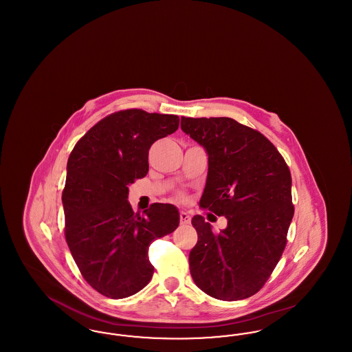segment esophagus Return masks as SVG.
I'll return each mask as SVG.
<instances>
[{
	"label": "esophagus",
	"instance_id": "obj_1",
	"mask_svg": "<svg viewBox=\"0 0 352 352\" xmlns=\"http://www.w3.org/2000/svg\"><path fill=\"white\" fill-rule=\"evenodd\" d=\"M179 219H181V224H190V221H191V217L188 215V212H186V211H181L179 212Z\"/></svg>",
	"mask_w": 352,
	"mask_h": 352
}]
</instances>
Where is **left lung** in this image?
<instances>
[{
	"mask_svg": "<svg viewBox=\"0 0 352 352\" xmlns=\"http://www.w3.org/2000/svg\"><path fill=\"white\" fill-rule=\"evenodd\" d=\"M181 128L208 154L199 206L228 220L214 234L201 215L190 272L206 294L237 301L256 294L281 258L294 215L292 177L264 134L230 118H182Z\"/></svg>",
	"mask_w": 352,
	"mask_h": 352,
	"instance_id": "1",
	"label": "left lung"
}]
</instances>
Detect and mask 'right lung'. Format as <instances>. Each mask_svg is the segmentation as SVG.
<instances>
[{
    "label": "right lung",
    "instance_id": "1",
    "mask_svg": "<svg viewBox=\"0 0 352 352\" xmlns=\"http://www.w3.org/2000/svg\"><path fill=\"white\" fill-rule=\"evenodd\" d=\"M178 126L175 115L118 111L94 125L68 157L66 241L84 280L105 297L125 298L149 284L151 241L179 224L173 204L153 203L140 215L128 201V186L149 171L151 145Z\"/></svg>",
    "mask_w": 352,
    "mask_h": 352
}]
</instances>
